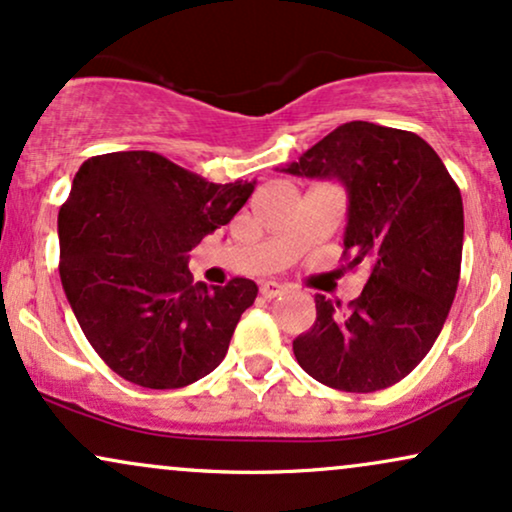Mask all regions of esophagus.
<instances>
[{
  "label": "esophagus",
  "instance_id": "34e87169",
  "mask_svg": "<svg viewBox=\"0 0 512 512\" xmlns=\"http://www.w3.org/2000/svg\"><path fill=\"white\" fill-rule=\"evenodd\" d=\"M285 290H287V287L282 285V282H275V280H268V282H263V285H261V294L266 299L280 297V294H285Z\"/></svg>",
  "mask_w": 512,
  "mask_h": 512
}]
</instances>
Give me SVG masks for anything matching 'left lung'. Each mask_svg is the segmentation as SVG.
Returning <instances> with one entry per match:
<instances>
[{"mask_svg":"<svg viewBox=\"0 0 512 512\" xmlns=\"http://www.w3.org/2000/svg\"><path fill=\"white\" fill-rule=\"evenodd\" d=\"M282 172L347 191V268L369 280L342 306L316 294V323L292 342L318 383L374 393L429 354L460 280L462 196L436 150L412 131L347 122Z\"/></svg>","mask_w":512,"mask_h":512,"instance_id":"1","label":"left lung"}]
</instances>
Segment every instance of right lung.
<instances>
[{"mask_svg": "<svg viewBox=\"0 0 512 512\" xmlns=\"http://www.w3.org/2000/svg\"><path fill=\"white\" fill-rule=\"evenodd\" d=\"M256 182L213 184L150 150L88 158L59 208V278L78 326L114 374L184 388L225 359L254 280L208 290L189 251L227 225Z\"/></svg>", "mask_w": 512, "mask_h": 512, "instance_id": "add662e5", "label": "right lung"}]
</instances>
